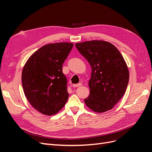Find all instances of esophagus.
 Masks as SVG:
<instances>
[{
	"label": "esophagus",
	"mask_w": 152,
	"mask_h": 152,
	"mask_svg": "<svg viewBox=\"0 0 152 152\" xmlns=\"http://www.w3.org/2000/svg\"><path fill=\"white\" fill-rule=\"evenodd\" d=\"M82 86V84L81 83H79V84H73V86L74 87H80Z\"/></svg>",
	"instance_id": "1"
}]
</instances>
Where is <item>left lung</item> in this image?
<instances>
[{"instance_id":"8db88e82","label":"left lung","mask_w":152,"mask_h":152,"mask_svg":"<svg viewBox=\"0 0 152 152\" xmlns=\"http://www.w3.org/2000/svg\"><path fill=\"white\" fill-rule=\"evenodd\" d=\"M77 49L90 64V94L86 106L97 113L113 108L125 94L129 79L127 64L117 48L103 40L77 43Z\"/></svg>"}]
</instances>
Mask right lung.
<instances>
[{"label":"right lung","mask_w":152,"mask_h":152,"mask_svg":"<svg viewBox=\"0 0 152 152\" xmlns=\"http://www.w3.org/2000/svg\"><path fill=\"white\" fill-rule=\"evenodd\" d=\"M73 46L70 42L45 45L31 55L23 68L21 82L25 95L41 113L53 115L67 102V80L62 66Z\"/></svg>","instance_id":"1"}]
</instances>
